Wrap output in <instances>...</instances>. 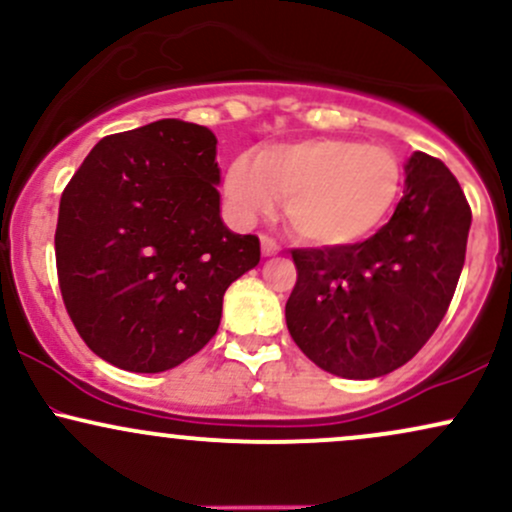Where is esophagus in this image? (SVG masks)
<instances>
[{
	"mask_svg": "<svg viewBox=\"0 0 512 512\" xmlns=\"http://www.w3.org/2000/svg\"><path fill=\"white\" fill-rule=\"evenodd\" d=\"M260 243H262V255H276V252H279L281 248H279V243H276V240L272 238V236H267V233H264V236H260Z\"/></svg>",
	"mask_w": 512,
	"mask_h": 512,
	"instance_id": "1",
	"label": "esophagus"
}]
</instances>
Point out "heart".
Returning a JSON list of instances; mask_svg holds the SVG:
<instances>
[{
    "instance_id": "obj_1",
    "label": "heart",
    "mask_w": 512,
    "mask_h": 512,
    "mask_svg": "<svg viewBox=\"0 0 512 512\" xmlns=\"http://www.w3.org/2000/svg\"><path fill=\"white\" fill-rule=\"evenodd\" d=\"M402 170L392 151L349 139H305L262 149L228 166L226 197L238 219L272 214L315 245H349L373 233L395 204Z\"/></svg>"
}]
</instances>
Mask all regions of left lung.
Returning <instances> with one entry per match:
<instances>
[{
    "instance_id": "obj_1",
    "label": "left lung",
    "mask_w": 512,
    "mask_h": 512,
    "mask_svg": "<svg viewBox=\"0 0 512 512\" xmlns=\"http://www.w3.org/2000/svg\"><path fill=\"white\" fill-rule=\"evenodd\" d=\"M472 209L440 158L416 151L392 219L361 243L291 250L293 342L315 366L368 380L411 361L448 313Z\"/></svg>"
}]
</instances>
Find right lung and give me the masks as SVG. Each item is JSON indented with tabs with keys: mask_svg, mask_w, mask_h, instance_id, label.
<instances>
[{
	"mask_svg": "<svg viewBox=\"0 0 512 512\" xmlns=\"http://www.w3.org/2000/svg\"><path fill=\"white\" fill-rule=\"evenodd\" d=\"M216 137L182 120L110 134L64 187L55 231L64 308L88 349L161 373L204 349L260 238L221 221Z\"/></svg>",
	"mask_w": 512,
	"mask_h": 512,
	"instance_id": "right-lung-1",
	"label": "right lung"
}]
</instances>
